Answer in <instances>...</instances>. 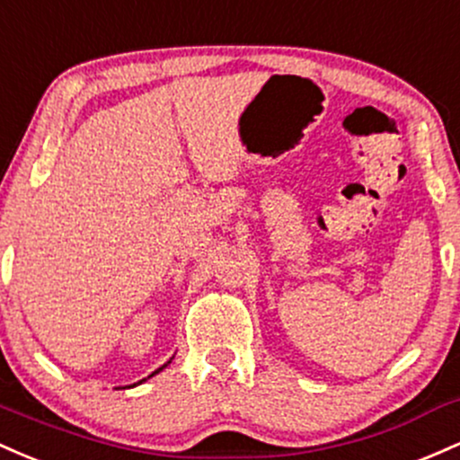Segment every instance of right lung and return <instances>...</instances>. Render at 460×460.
Returning <instances> with one entry per match:
<instances>
[{
    "label": "right lung",
    "mask_w": 460,
    "mask_h": 460,
    "mask_svg": "<svg viewBox=\"0 0 460 460\" xmlns=\"http://www.w3.org/2000/svg\"><path fill=\"white\" fill-rule=\"evenodd\" d=\"M164 367H167V365H163V367H161V369H156V371H154V374H158V371H163ZM154 374H152V376H154ZM141 383H143V380H141Z\"/></svg>",
    "instance_id": "obj_1"
}]
</instances>
